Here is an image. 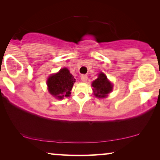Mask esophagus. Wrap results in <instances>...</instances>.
<instances>
[{"label": "esophagus", "instance_id": "obj_1", "mask_svg": "<svg viewBox=\"0 0 160 160\" xmlns=\"http://www.w3.org/2000/svg\"><path fill=\"white\" fill-rule=\"evenodd\" d=\"M80 78H81V80L82 82H86L87 80H88V76L86 74H82Z\"/></svg>", "mask_w": 160, "mask_h": 160}]
</instances>
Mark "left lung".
<instances>
[{"label":"left lung","instance_id":"left-lung-1","mask_svg":"<svg viewBox=\"0 0 160 160\" xmlns=\"http://www.w3.org/2000/svg\"><path fill=\"white\" fill-rule=\"evenodd\" d=\"M94 95L98 98H105L112 89L111 82L108 81L105 74L100 73L97 79L92 82Z\"/></svg>","mask_w":160,"mask_h":160}]
</instances>
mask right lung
Listing matches in <instances>:
<instances>
[{"instance_id": "add662e5", "label": "right lung", "mask_w": 160, "mask_h": 160, "mask_svg": "<svg viewBox=\"0 0 160 160\" xmlns=\"http://www.w3.org/2000/svg\"><path fill=\"white\" fill-rule=\"evenodd\" d=\"M75 78L70 74L67 68L61 69L58 73L52 74L48 78V90L53 97L58 99H63V97H69Z\"/></svg>"}]
</instances>
